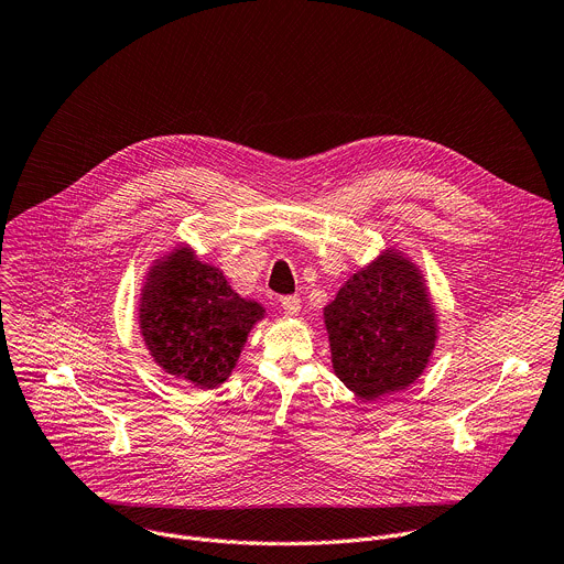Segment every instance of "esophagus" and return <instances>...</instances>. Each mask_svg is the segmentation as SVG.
I'll return each instance as SVG.
<instances>
[{
	"label": "esophagus",
	"mask_w": 564,
	"mask_h": 564,
	"mask_svg": "<svg viewBox=\"0 0 564 564\" xmlns=\"http://www.w3.org/2000/svg\"><path fill=\"white\" fill-rule=\"evenodd\" d=\"M281 307L288 316H296L301 312V299L296 294H290V296H283L281 299Z\"/></svg>",
	"instance_id": "esophagus-1"
}]
</instances>
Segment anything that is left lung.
<instances>
[{"mask_svg": "<svg viewBox=\"0 0 564 564\" xmlns=\"http://www.w3.org/2000/svg\"><path fill=\"white\" fill-rule=\"evenodd\" d=\"M324 324L335 375L366 401L415 383L440 333L422 270L394 248L341 285Z\"/></svg>", "mask_w": 564, "mask_h": 564, "instance_id": "1", "label": "left lung"}]
</instances>
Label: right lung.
I'll use <instances>...</instances> for the list:
<instances>
[{
  "label": "right lung",
  "instance_id": "obj_1",
  "mask_svg": "<svg viewBox=\"0 0 564 564\" xmlns=\"http://www.w3.org/2000/svg\"><path fill=\"white\" fill-rule=\"evenodd\" d=\"M265 307L231 290L223 272L178 246L153 261L140 292L138 324L167 375L212 390L227 381Z\"/></svg>",
  "mask_w": 564,
  "mask_h": 564
}]
</instances>
